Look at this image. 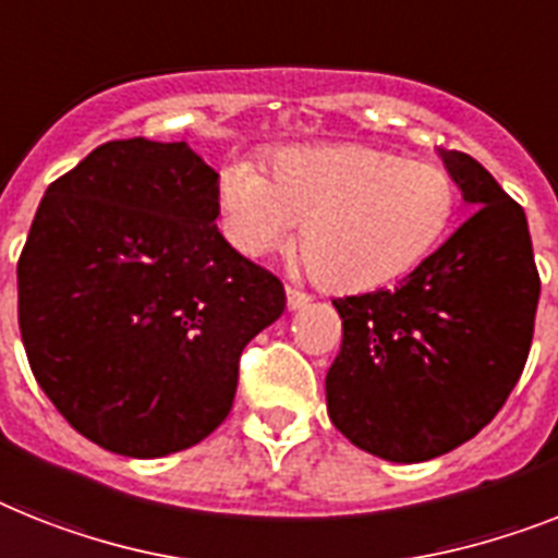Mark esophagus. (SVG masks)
I'll return each instance as SVG.
<instances>
[{"instance_id":"34e87169","label":"esophagus","mask_w":558,"mask_h":558,"mask_svg":"<svg viewBox=\"0 0 558 558\" xmlns=\"http://www.w3.org/2000/svg\"><path fill=\"white\" fill-rule=\"evenodd\" d=\"M284 296H288V311H302V307L311 305V296H307V293H302V290H296V288L284 290Z\"/></svg>"}]
</instances>
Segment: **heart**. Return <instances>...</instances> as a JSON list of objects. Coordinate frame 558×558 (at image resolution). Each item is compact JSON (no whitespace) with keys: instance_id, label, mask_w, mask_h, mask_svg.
<instances>
[{"instance_id":"b5f03b06","label":"heart","mask_w":558,"mask_h":558,"mask_svg":"<svg viewBox=\"0 0 558 558\" xmlns=\"http://www.w3.org/2000/svg\"><path fill=\"white\" fill-rule=\"evenodd\" d=\"M459 205L448 170L371 145H302L270 177L239 159L219 177V219L247 259L282 251L299 222V265L330 290H371L411 274L439 245Z\"/></svg>"}]
</instances>
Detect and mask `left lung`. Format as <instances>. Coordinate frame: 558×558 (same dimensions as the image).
Listing matches in <instances>:
<instances>
[{"instance_id": "left-lung-1", "label": "left lung", "mask_w": 558, "mask_h": 558, "mask_svg": "<svg viewBox=\"0 0 558 558\" xmlns=\"http://www.w3.org/2000/svg\"><path fill=\"white\" fill-rule=\"evenodd\" d=\"M473 207L393 290L336 299L342 351L328 416L385 462L459 448L517 388L533 339L538 274L522 207L468 154L436 150Z\"/></svg>"}]
</instances>
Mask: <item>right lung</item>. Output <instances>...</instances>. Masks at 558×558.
Masks as SVG:
<instances>
[{"mask_svg": "<svg viewBox=\"0 0 558 558\" xmlns=\"http://www.w3.org/2000/svg\"><path fill=\"white\" fill-rule=\"evenodd\" d=\"M187 142H105L45 191L20 256V330L53 408L99 448L159 459L230 413L239 356L284 288L216 228Z\"/></svg>", "mask_w": 558, "mask_h": 558, "instance_id": "1", "label": "right lung"}]
</instances>
